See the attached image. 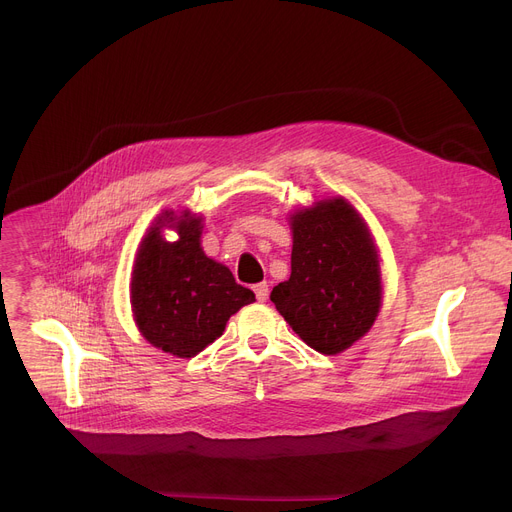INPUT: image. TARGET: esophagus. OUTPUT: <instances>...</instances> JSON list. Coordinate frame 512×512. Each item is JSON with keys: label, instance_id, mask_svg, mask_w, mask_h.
I'll use <instances>...</instances> for the list:
<instances>
[{"label": "esophagus", "instance_id": "esophagus-1", "mask_svg": "<svg viewBox=\"0 0 512 512\" xmlns=\"http://www.w3.org/2000/svg\"><path fill=\"white\" fill-rule=\"evenodd\" d=\"M255 296H257V300H259V302H265V300H267V296H269V286H267L265 282L257 284V286H255Z\"/></svg>", "mask_w": 512, "mask_h": 512}]
</instances>
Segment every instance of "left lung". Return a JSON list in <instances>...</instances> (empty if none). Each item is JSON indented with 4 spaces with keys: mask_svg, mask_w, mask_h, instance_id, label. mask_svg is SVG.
Masks as SVG:
<instances>
[{
    "mask_svg": "<svg viewBox=\"0 0 512 512\" xmlns=\"http://www.w3.org/2000/svg\"><path fill=\"white\" fill-rule=\"evenodd\" d=\"M290 224L292 273L269 298L308 347L337 355L359 341L380 312L378 249L343 198L298 210Z\"/></svg>",
    "mask_w": 512,
    "mask_h": 512,
    "instance_id": "8db88e82",
    "label": "left lung"
}]
</instances>
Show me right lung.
<instances>
[{"mask_svg": "<svg viewBox=\"0 0 512 512\" xmlns=\"http://www.w3.org/2000/svg\"><path fill=\"white\" fill-rule=\"evenodd\" d=\"M169 225L178 241L162 239ZM202 218L190 212H163L138 247L130 302L138 331L157 349L194 357L214 343L228 318L255 300L235 282L230 269L206 257L200 247Z\"/></svg>", "mask_w": 512, "mask_h": 512, "instance_id": "right-lung-1", "label": "right lung"}]
</instances>
